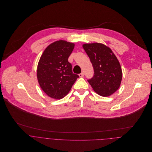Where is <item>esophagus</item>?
Here are the masks:
<instances>
[{"mask_svg": "<svg viewBox=\"0 0 152 152\" xmlns=\"http://www.w3.org/2000/svg\"><path fill=\"white\" fill-rule=\"evenodd\" d=\"M84 73L83 72H81V74H79V76H80V77H84Z\"/></svg>", "mask_w": 152, "mask_h": 152, "instance_id": "1", "label": "esophagus"}]
</instances>
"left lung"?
<instances>
[{
    "label": "left lung",
    "mask_w": 152,
    "mask_h": 152,
    "mask_svg": "<svg viewBox=\"0 0 152 152\" xmlns=\"http://www.w3.org/2000/svg\"><path fill=\"white\" fill-rule=\"evenodd\" d=\"M83 47L90 58L94 75L88 80L93 90L102 96H108L120 87L122 71L120 63L112 50L98 43L84 44Z\"/></svg>",
    "instance_id": "left-lung-1"
}]
</instances>
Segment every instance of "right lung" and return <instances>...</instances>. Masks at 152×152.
I'll return each instance as SVG.
<instances>
[{
  "mask_svg": "<svg viewBox=\"0 0 152 152\" xmlns=\"http://www.w3.org/2000/svg\"><path fill=\"white\" fill-rule=\"evenodd\" d=\"M75 44L65 40L50 44L44 50L37 68L39 84L50 97L60 99L65 96L79 77L74 74L68 58Z\"/></svg>",
  "mask_w": 152,
  "mask_h": 152,
  "instance_id": "add662e5",
  "label": "right lung"
}]
</instances>
